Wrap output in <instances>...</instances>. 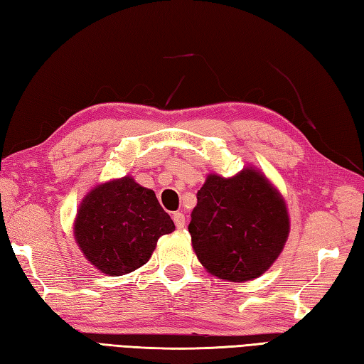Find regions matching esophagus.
Returning a JSON list of instances; mask_svg holds the SVG:
<instances>
[{"instance_id": "34e87169", "label": "esophagus", "mask_w": 364, "mask_h": 364, "mask_svg": "<svg viewBox=\"0 0 364 364\" xmlns=\"http://www.w3.org/2000/svg\"><path fill=\"white\" fill-rule=\"evenodd\" d=\"M173 222L176 228H183L184 223H186V220H184V214L183 213H173Z\"/></svg>"}]
</instances>
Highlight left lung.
Returning a JSON list of instances; mask_svg holds the SVG:
<instances>
[{
	"label": "left lung",
	"mask_w": 364,
	"mask_h": 364,
	"mask_svg": "<svg viewBox=\"0 0 364 364\" xmlns=\"http://www.w3.org/2000/svg\"><path fill=\"white\" fill-rule=\"evenodd\" d=\"M191 218L198 261L211 275L235 283L264 274L280 257L291 228L280 191L250 166L230 178L208 175Z\"/></svg>",
	"instance_id": "obj_1"
}]
</instances>
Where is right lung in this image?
I'll list each match as a JSON object with an SVG mask.
<instances>
[{
    "mask_svg": "<svg viewBox=\"0 0 364 364\" xmlns=\"http://www.w3.org/2000/svg\"><path fill=\"white\" fill-rule=\"evenodd\" d=\"M175 230L156 196L133 176L111 180L89 191L73 223L75 241L100 272L119 277L142 267L158 239Z\"/></svg>",
    "mask_w": 364,
    "mask_h": 364,
    "instance_id": "obj_1",
    "label": "right lung"
}]
</instances>
